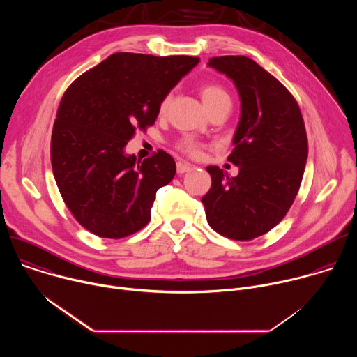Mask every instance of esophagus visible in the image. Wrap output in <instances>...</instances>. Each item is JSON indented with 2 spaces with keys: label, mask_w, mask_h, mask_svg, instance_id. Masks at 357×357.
Masks as SVG:
<instances>
[{
  "label": "esophagus",
  "mask_w": 357,
  "mask_h": 357,
  "mask_svg": "<svg viewBox=\"0 0 357 357\" xmlns=\"http://www.w3.org/2000/svg\"><path fill=\"white\" fill-rule=\"evenodd\" d=\"M192 168H193V165H190L189 162H185V161H179V162L176 164V171H178V174L189 172Z\"/></svg>",
  "instance_id": "1"
}]
</instances>
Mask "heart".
<instances>
[{
	"label": "heart",
	"mask_w": 357,
	"mask_h": 357,
	"mask_svg": "<svg viewBox=\"0 0 357 357\" xmlns=\"http://www.w3.org/2000/svg\"><path fill=\"white\" fill-rule=\"evenodd\" d=\"M200 97H202L203 105H205V107H206L208 110L212 109L213 106H216L218 103H222V101H230L229 93H227L222 86H219V84H212V83L203 84V86L200 87ZM169 101H171V96H169V94L162 98L161 105H160V110H161V112H165V110H167V107H168V105H169ZM178 146H179L181 151H183V152H186V154L193 155V157L199 155L200 151H202L200 144H199L197 141L192 139V138H183V139L178 144Z\"/></svg>",
	"instance_id": "1"
}]
</instances>
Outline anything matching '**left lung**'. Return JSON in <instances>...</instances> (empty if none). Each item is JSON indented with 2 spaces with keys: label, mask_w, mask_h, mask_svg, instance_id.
I'll return each mask as SVG.
<instances>
[{
  "label": "left lung",
  "mask_w": 357,
  "mask_h": 357,
  "mask_svg": "<svg viewBox=\"0 0 357 357\" xmlns=\"http://www.w3.org/2000/svg\"><path fill=\"white\" fill-rule=\"evenodd\" d=\"M208 65L233 80L240 96V121L227 157L238 175L208 167L212 186L202 203L215 231L252 240L277 226L294 203L308 158L307 131L296 100L259 63L219 56Z\"/></svg>",
  "instance_id": "8db88e82"
}]
</instances>
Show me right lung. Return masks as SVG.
<instances>
[{
	"label": "right lung",
	"instance_id": "obj_1",
	"mask_svg": "<svg viewBox=\"0 0 357 357\" xmlns=\"http://www.w3.org/2000/svg\"><path fill=\"white\" fill-rule=\"evenodd\" d=\"M197 63L183 55L117 52L65 91L50 161L66 206L90 233L121 238L149 222L157 190L175 176V161L162 149L137 161L124 148L137 128L155 123L162 98Z\"/></svg>",
	"mask_w": 357,
	"mask_h": 357
}]
</instances>
